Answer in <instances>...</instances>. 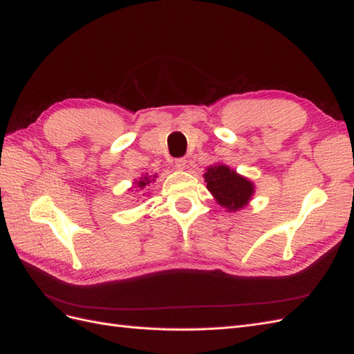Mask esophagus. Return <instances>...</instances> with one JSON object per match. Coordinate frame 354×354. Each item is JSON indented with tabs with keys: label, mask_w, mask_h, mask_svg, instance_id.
Returning a JSON list of instances; mask_svg holds the SVG:
<instances>
[{
	"label": "esophagus",
	"mask_w": 354,
	"mask_h": 354,
	"mask_svg": "<svg viewBox=\"0 0 354 354\" xmlns=\"http://www.w3.org/2000/svg\"><path fill=\"white\" fill-rule=\"evenodd\" d=\"M185 164H187L185 158H176L175 160V165L178 169H185Z\"/></svg>",
	"instance_id": "1"
}]
</instances>
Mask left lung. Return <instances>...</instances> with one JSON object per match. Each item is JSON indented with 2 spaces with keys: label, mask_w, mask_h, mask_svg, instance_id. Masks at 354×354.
Returning <instances> with one entry per match:
<instances>
[{
  "label": "left lung",
  "mask_w": 354,
  "mask_h": 354,
  "mask_svg": "<svg viewBox=\"0 0 354 354\" xmlns=\"http://www.w3.org/2000/svg\"><path fill=\"white\" fill-rule=\"evenodd\" d=\"M207 189L230 212L243 208L254 193V185L227 165H213L204 175Z\"/></svg>",
  "instance_id": "left-lung-1"
}]
</instances>
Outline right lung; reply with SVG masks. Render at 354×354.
<instances>
[{
  "label": "right lung",
  "instance_id": "1",
  "mask_svg": "<svg viewBox=\"0 0 354 354\" xmlns=\"http://www.w3.org/2000/svg\"><path fill=\"white\" fill-rule=\"evenodd\" d=\"M153 178H155V176H153ZM150 181H152V179H150V176H145V178H141L137 184H138V187H141V189H145V187H146Z\"/></svg>",
  "mask_w": 354,
  "mask_h": 354
}]
</instances>
